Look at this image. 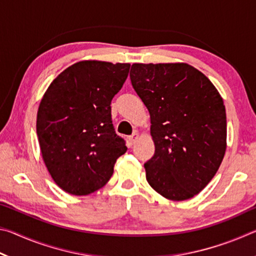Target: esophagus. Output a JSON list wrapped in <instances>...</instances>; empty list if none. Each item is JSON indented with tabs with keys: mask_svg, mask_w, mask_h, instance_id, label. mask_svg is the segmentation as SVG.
<instances>
[{
	"mask_svg": "<svg viewBox=\"0 0 256 256\" xmlns=\"http://www.w3.org/2000/svg\"><path fill=\"white\" fill-rule=\"evenodd\" d=\"M138 136L136 133H134V134H132L131 136L128 138V142H130V144L131 146H133L134 144H136V142L138 141Z\"/></svg>",
	"mask_w": 256,
	"mask_h": 256,
	"instance_id": "esophagus-1",
	"label": "esophagus"
}]
</instances>
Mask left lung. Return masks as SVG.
Returning <instances> with one entry per match:
<instances>
[{"mask_svg": "<svg viewBox=\"0 0 256 256\" xmlns=\"http://www.w3.org/2000/svg\"><path fill=\"white\" fill-rule=\"evenodd\" d=\"M130 78L150 114L154 154L144 164L146 180L168 200L196 196L214 178L226 152L222 96L186 63H134Z\"/></svg>", "mask_w": 256, "mask_h": 256, "instance_id": "1", "label": "left lung"}]
</instances>
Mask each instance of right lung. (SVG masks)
Segmentation results:
<instances>
[{
  "mask_svg": "<svg viewBox=\"0 0 256 256\" xmlns=\"http://www.w3.org/2000/svg\"><path fill=\"white\" fill-rule=\"evenodd\" d=\"M130 66L81 60L60 72L42 98L36 128L42 160L68 194L88 196L102 188L126 152L112 124L110 102Z\"/></svg>",
  "mask_w": 256,
  "mask_h": 256,
  "instance_id": "obj_1",
  "label": "right lung"
}]
</instances>
